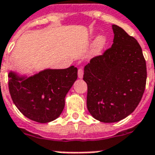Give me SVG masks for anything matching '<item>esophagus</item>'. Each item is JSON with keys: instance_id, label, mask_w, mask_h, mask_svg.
Segmentation results:
<instances>
[{"instance_id": "obj_1", "label": "esophagus", "mask_w": 155, "mask_h": 155, "mask_svg": "<svg viewBox=\"0 0 155 155\" xmlns=\"http://www.w3.org/2000/svg\"><path fill=\"white\" fill-rule=\"evenodd\" d=\"M78 76L79 78H83V69H78Z\"/></svg>"}]
</instances>
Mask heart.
I'll return each instance as SVG.
<instances>
[{
  "mask_svg": "<svg viewBox=\"0 0 155 155\" xmlns=\"http://www.w3.org/2000/svg\"><path fill=\"white\" fill-rule=\"evenodd\" d=\"M107 38L104 35H99L94 40L92 45V48L91 51V56H98L104 51V48L106 47Z\"/></svg>",
  "mask_w": 155,
  "mask_h": 155,
  "instance_id": "b5f03b06",
  "label": "heart"
}]
</instances>
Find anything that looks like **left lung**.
<instances>
[{
    "label": "left lung",
    "instance_id": "1",
    "mask_svg": "<svg viewBox=\"0 0 155 155\" xmlns=\"http://www.w3.org/2000/svg\"><path fill=\"white\" fill-rule=\"evenodd\" d=\"M113 44L84 68L87 84L86 105L94 119L114 123L129 116L146 88V64L138 42L112 25Z\"/></svg>",
    "mask_w": 155,
    "mask_h": 155
}]
</instances>
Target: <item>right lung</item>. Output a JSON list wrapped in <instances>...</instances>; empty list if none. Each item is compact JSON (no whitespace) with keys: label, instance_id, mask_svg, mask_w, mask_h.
<instances>
[{"label":"right lung","instance_id":"right-lung-1","mask_svg":"<svg viewBox=\"0 0 155 155\" xmlns=\"http://www.w3.org/2000/svg\"><path fill=\"white\" fill-rule=\"evenodd\" d=\"M78 69L74 65L63 69H46L31 76L9 73L12 100L19 111L31 120L48 123L58 118L74 81Z\"/></svg>","mask_w":155,"mask_h":155}]
</instances>
